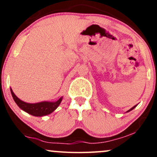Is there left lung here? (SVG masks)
<instances>
[{
  "mask_svg": "<svg viewBox=\"0 0 157 157\" xmlns=\"http://www.w3.org/2000/svg\"><path fill=\"white\" fill-rule=\"evenodd\" d=\"M135 107H136V105H135V106H134V107H133V108H131V109L130 110H128V111H127V112H128V111H131V110H132V109H134Z\"/></svg>",
  "mask_w": 157,
  "mask_h": 157,
  "instance_id": "8db88e82",
  "label": "left lung"
}]
</instances>
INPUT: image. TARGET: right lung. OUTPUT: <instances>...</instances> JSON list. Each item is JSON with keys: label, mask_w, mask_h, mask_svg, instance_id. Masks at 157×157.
I'll use <instances>...</instances> for the list:
<instances>
[{"label": "right lung", "mask_w": 157, "mask_h": 157, "mask_svg": "<svg viewBox=\"0 0 157 157\" xmlns=\"http://www.w3.org/2000/svg\"><path fill=\"white\" fill-rule=\"evenodd\" d=\"M11 93H12V97L17 105L21 109L25 111L26 112L36 117H42L49 114L53 112L58 107L63 97H60L57 101L56 102H41L38 103H27L20 100L15 96V94L12 91V89H10Z\"/></svg>", "instance_id": "add662e5"}]
</instances>
